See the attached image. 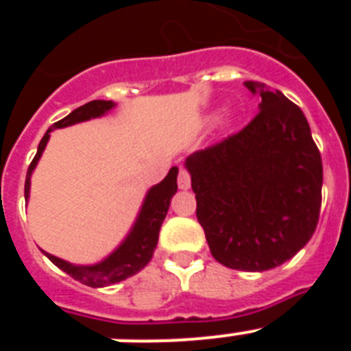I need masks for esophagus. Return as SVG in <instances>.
<instances>
[{
    "label": "esophagus",
    "instance_id": "34e87169",
    "mask_svg": "<svg viewBox=\"0 0 351 351\" xmlns=\"http://www.w3.org/2000/svg\"><path fill=\"white\" fill-rule=\"evenodd\" d=\"M178 184H179V190H190V186H191L190 173H188V170H186V169L179 170Z\"/></svg>",
    "mask_w": 351,
    "mask_h": 351
}]
</instances>
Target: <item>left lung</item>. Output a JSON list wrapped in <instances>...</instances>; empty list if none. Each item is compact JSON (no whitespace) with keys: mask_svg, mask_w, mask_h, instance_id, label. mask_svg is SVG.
<instances>
[{"mask_svg":"<svg viewBox=\"0 0 351 351\" xmlns=\"http://www.w3.org/2000/svg\"><path fill=\"white\" fill-rule=\"evenodd\" d=\"M244 86L262 98L255 119L190 154L184 167L214 258L262 272L297 255L315 234L324 169L302 110L265 84Z\"/></svg>","mask_w":351,"mask_h":351,"instance_id":"8db88e82","label":"left lung"}]
</instances>
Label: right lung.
<instances>
[{
	"mask_svg": "<svg viewBox=\"0 0 351 351\" xmlns=\"http://www.w3.org/2000/svg\"><path fill=\"white\" fill-rule=\"evenodd\" d=\"M114 107H116V104L110 100H93L89 104L82 105V107L75 108L73 112H70L66 117L54 123L45 132V135H43V138L38 144V151H36L35 158H33L29 169H27L26 184H24V197H26V200H29L31 173L38 165L43 149H45L49 138H51V132L77 125V123H84V121L101 117L107 112H110ZM178 167H172L163 181L154 184L153 188H149L141 210H138L137 218H135V223H133L132 230L123 239V243L110 255L105 256L101 262H96L93 265H77V263H70L63 258H58V256L51 255L47 251H43V255L47 256L56 267H60L61 271L71 276L73 280L80 281L82 285H88L91 288L108 287V285L119 283V281L126 280L130 276L137 274L153 258L161 223H163L167 216L170 200H172V197L178 191Z\"/></svg>",
	"mask_w": 351,
	"mask_h": 351,
	"instance_id": "add662e5",
	"label": "right lung"
}]
</instances>
